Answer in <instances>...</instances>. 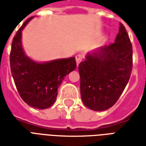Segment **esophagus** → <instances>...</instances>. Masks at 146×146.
I'll use <instances>...</instances> for the list:
<instances>
[{"label": "esophagus", "mask_w": 146, "mask_h": 146, "mask_svg": "<svg viewBox=\"0 0 146 146\" xmlns=\"http://www.w3.org/2000/svg\"><path fill=\"white\" fill-rule=\"evenodd\" d=\"M76 64H77V66L79 65L80 62L82 61V55L81 54H77L76 55Z\"/></svg>", "instance_id": "34e87169"}]
</instances>
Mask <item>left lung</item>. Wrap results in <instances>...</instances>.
<instances>
[{"label": "left lung", "instance_id": "8db88e82", "mask_svg": "<svg viewBox=\"0 0 146 146\" xmlns=\"http://www.w3.org/2000/svg\"><path fill=\"white\" fill-rule=\"evenodd\" d=\"M132 45L122 23L113 44L86 55L79 64L83 103L103 111L116 103L125 88L132 70Z\"/></svg>", "mask_w": 146, "mask_h": 146}]
</instances>
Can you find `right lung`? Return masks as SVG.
<instances>
[{
    "label": "right lung",
    "mask_w": 146,
    "mask_h": 146,
    "mask_svg": "<svg viewBox=\"0 0 146 146\" xmlns=\"http://www.w3.org/2000/svg\"><path fill=\"white\" fill-rule=\"evenodd\" d=\"M34 16L18 30L11 43L10 67L19 94L26 103L36 109H48L54 104L58 88L67 74L76 69L75 58L36 62L27 57L22 46V31Z\"/></svg>",
    "instance_id": "obj_1"
}]
</instances>
